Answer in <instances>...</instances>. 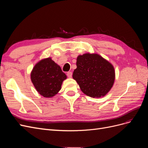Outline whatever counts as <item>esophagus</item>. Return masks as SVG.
Instances as JSON below:
<instances>
[{
    "label": "esophagus",
    "instance_id": "esophagus-1",
    "mask_svg": "<svg viewBox=\"0 0 148 148\" xmlns=\"http://www.w3.org/2000/svg\"><path fill=\"white\" fill-rule=\"evenodd\" d=\"M66 75H67V77H68L69 78H71V77H72V72H71V71H69V72H67Z\"/></svg>",
    "mask_w": 148,
    "mask_h": 148
}]
</instances>
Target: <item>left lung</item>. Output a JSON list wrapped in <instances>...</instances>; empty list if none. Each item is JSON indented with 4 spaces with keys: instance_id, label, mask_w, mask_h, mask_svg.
Returning <instances> with one entry per match:
<instances>
[{
    "instance_id": "8db88e82",
    "label": "left lung",
    "mask_w": 148,
    "mask_h": 148,
    "mask_svg": "<svg viewBox=\"0 0 148 148\" xmlns=\"http://www.w3.org/2000/svg\"><path fill=\"white\" fill-rule=\"evenodd\" d=\"M73 78L82 91L91 97L105 96L112 88L115 73L111 63L98 53H86L77 59Z\"/></svg>"
}]
</instances>
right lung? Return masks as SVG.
I'll use <instances>...</instances> for the list:
<instances>
[{
	"mask_svg": "<svg viewBox=\"0 0 148 148\" xmlns=\"http://www.w3.org/2000/svg\"><path fill=\"white\" fill-rule=\"evenodd\" d=\"M31 80L40 95L51 98L59 92L66 75L60 66L52 60L46 58L36 64L31 72Z\"/></svg>",
	"mask_w": 148,
	"mask_h": 148,
	"instance_id": "obj_1",
	"label": "right lung"
}]
</instances>
